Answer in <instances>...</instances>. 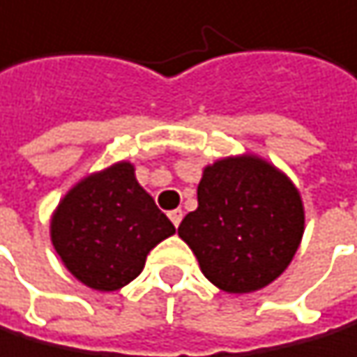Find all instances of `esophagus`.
<instances>
[{
    "mask_svg": "<svg viewBox=\"0 0 357 357\" xmlns=\"http://www.w3.org/2000/svg\"><path fill=\"white\" fill-rule=\"evenodd\" d=\"M167 215H169V220H172V225H174V227H178V225H181V220H183V211H181V209H172Z\"/></svg>",
    "mask_w": 357,
    "mask_h": 357,
    "instance_id": "1",
    "label": "esophagus"
}]
</instances>
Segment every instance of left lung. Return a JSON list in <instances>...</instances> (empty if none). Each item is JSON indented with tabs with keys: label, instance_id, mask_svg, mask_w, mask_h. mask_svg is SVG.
Returning <instances> with one entry per match:
<instances>
[{
	"label": "left lung",
	"instance_id": "obj_1",
	"mask_svg": "<svg viewBox=\"0 0 357 357\" xmlns=\"http://www.w3.org/2000/svg\"><path fill=\"white\" fill-rule=\"evenodd\" d=\"M303 202L292 181L253 155L227 157L202 169L198 209L178 227L200 271L229 294L273 283L303 238Z\"/></svg>",
	"mask_w": 357,
	"mask_h": 357
}]
</instances>
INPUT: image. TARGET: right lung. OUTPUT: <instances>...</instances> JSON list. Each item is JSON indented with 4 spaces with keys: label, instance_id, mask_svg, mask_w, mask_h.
<instances>
[{
    "label": "right lung",
    "instance_id": "right-lung-1",
    "mask_svg": "<svg viewBox=\"0 0 357 357\" xmlns=\"http://www.w3.org/2000/svg\"><path fill=\"white\" fill-rule=\"evenodd\" d=\"M174 225L119 161L74 185L56 207L50 236L56 253L84 286L113 292L144 271L146 257Z\"/></svg>",
    "mask_w": 357,
    "mask_h": 357
}]
</instances>
